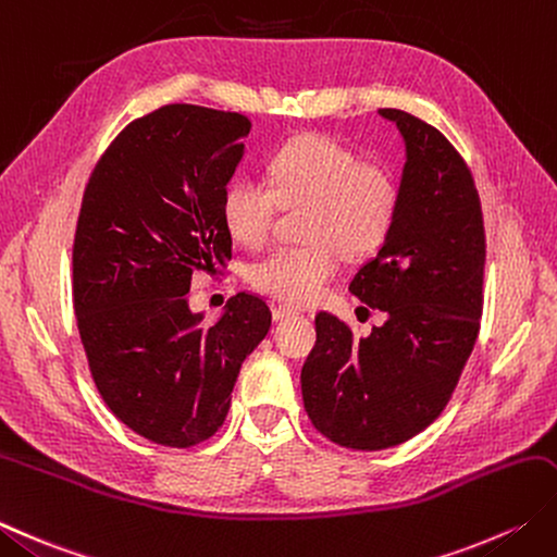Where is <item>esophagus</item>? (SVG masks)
Instances as JSON below:
<instances>
[{"label":"esophagus","instance_id":"obj_1","mask_svg":"<svg viewBox=\"0 0 557 557\" xmlns=\"http://www.w3.org/2000/svg\"><path fill=\"white\" fill-rule=\"evenodd\" d=\"M299 311L294 307H285V304H280V307H272V319L275 321H285L292 319V315H297Z\"/></svg>","mask_w":557,"mask_h":557}]
</instances>
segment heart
Masks as SVG:
<instances>
[{
	"label": "heart",
	"instance_id": "obj_1",
	"mask_svg": "<svg viewBox=\"0 0 557 557\" xmlns=\"http://www.w3.org/2000/svg\"><path fill=\"white\" fill-rule=\"evenodd\" d=\"M309 202L307 244L270 250L250 270L253 285L287 304H311L341 270V248L364 256L388 234L398 190L386 171L359 163L350 149L323 135L292 139L272 157L268 183L238 178L222 200L226 232L238 244L268 242L280 205Z\"/></svg>",
	"mask_w": 557,
	"mask_h": 557
}]
</instances>
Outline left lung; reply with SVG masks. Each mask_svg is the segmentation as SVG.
<instances>
[{
  "label": "left lung",
  "mask_w": 557,
  "mask_h": 557,
  "mask_svg": "<svg viewBox=\"0 0 557 557\" xmlns=\"http://www.w3.org/2000/svg\"><path fill=\"white\" fill-rule=\"evenodd\" d=\"M376 113L398 127L406 163L394 222L350 292L386 321L357 337L319 313L301 369L313 428L359 451L408 442L449 403L481 329L485 270L481 200L459 151L416 115Z\"/></svg>",
  "instance_id": "1"
}]
</instances>
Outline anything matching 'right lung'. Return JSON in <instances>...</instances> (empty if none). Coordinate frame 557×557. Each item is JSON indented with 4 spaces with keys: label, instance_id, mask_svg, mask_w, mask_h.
Here are the masks:
<instances>
[{
    "label": "right lung",
    "instance_id": "1",
    "mask_svg": "<svg viewBox=\"0 0 557 557\" xmlns=\"http://www.w3.org/2000/svg\"><path fill=\"white\" fill-rule=\"evenodd\" d=\"M248 117L173 103L129 123L86 185L72 253L76 325L113 416L154 444L222 428L244 359L272 313L236 294L214 325L190 309L193 272L232 260L222 220Z\"/></svg>",
    "mask_w": 557,
    "mask_h": 557
}]
</instances>
